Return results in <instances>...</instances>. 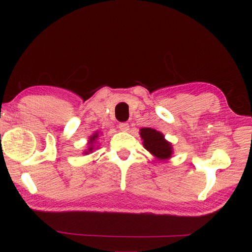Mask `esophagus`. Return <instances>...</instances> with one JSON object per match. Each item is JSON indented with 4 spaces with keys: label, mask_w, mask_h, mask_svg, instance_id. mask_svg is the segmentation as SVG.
<instances>
[{
    "label": "esophagus",
    "mask_w": 252,
    "mask_h": 252,
    "mask_svg": "<svg viewBox=\"0 0 252 252\" xmlns=\"http://www.w3.org/2000/svg\"><path fill=\"white\" fill-rule=\"evenodd\" d=\"M119 129L122 130V132H127V130H129V124L128 123H120Z\"/></svg>",
    "instance_id": "obj_1"
}]
</instances>
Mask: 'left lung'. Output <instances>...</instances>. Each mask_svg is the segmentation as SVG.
Returning <instances> with one entry per match:
<instances>
[{
	"label": "left lung",
	"instance_id": "8db88e82",
	"mask_svg": "<svg viewBox=\"0 0 252 252\" xmlns=\"http://www.w3.org/2000/svg\"><path fill=\"white\" fill-rule=\"evenodd\" d=\"M140 135L143 140V147L158 159H168L173 153L172 144L165 140L163 134L158 130L144 127L140 129Z\"/></svg>",
	"mask_w": 252,
	"mask_h": 252
}]
</instances>
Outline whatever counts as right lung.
Returning a JSON list of instances; mask_svg holds the SVG:
<instances>
[{"mask_svg": "<svg viewBox=\"0 0 252 252\" xmlns=\"http://www.w3.org/2000/svg\"><path fill=\"white\" fill-rule=\"evenodd\" d=\"M97 136H98V134L95 133V134H93L91 137H89V142H88L89 148H88L87 151H85V154H89L93 149H94V143H95L96 139H97Z\"/></svg>", "mask_w": 252, "mask_h": 252, "instance_id": "obj_1", "label": "right lung"}]
</instances>
